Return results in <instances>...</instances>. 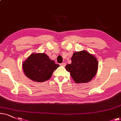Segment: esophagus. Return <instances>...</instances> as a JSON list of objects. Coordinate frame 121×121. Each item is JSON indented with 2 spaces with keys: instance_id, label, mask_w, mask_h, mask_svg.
Segmentation results:
<instances>
[{
  "instance_id": "obj_1",
  "label": "esophagus",
  "mask_w": 121,
  "mask_h": 121,
  "mask_svg": "<svg viewBox=\"0 0 121 121\" xmlns=\"http://www.w3.org/2000/svg\"><path fill=\"white\" fill-rule=\"evenodd\" d=\"M60 65L61 66H65L66 63H65V62H62V63L60 64Z\"/></svg>"
}]
</instances>
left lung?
Masks as SVG:
<instances>
[{"mask_svg":"<svg viewBox=\"0 0 121 121\" xmlns=\"http://www.w3.org/2000/svg\"><path fill=\"white\" fill-rule=\"evenodd\" d=\"M71 60V63L65 68L76 83L88 82L95 76L98 62L93 55L84 50L75 52Z\"/></svg>","mask_w":121,"mask_h":121,"instance_id":"left-lung-1","label":"left lung"}]
</instances>
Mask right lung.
<instances>
[{
  "mask_svg": "<svg viewBox=\"0 0 121 121\" xmlns=\"http://www.w3.org/2000/svg\"><path fill=\"white\" fill-rule=\"evenodd\" d=\"M59 65L56 64L45 53H33L23 62L24 74L30 80L43 82L50 79Z\"/></svg>",
  "mask_w": 121,
  "mask_h": 121,
  "instance_id": "1",
  "label": "right lung"
}]
</instances>
